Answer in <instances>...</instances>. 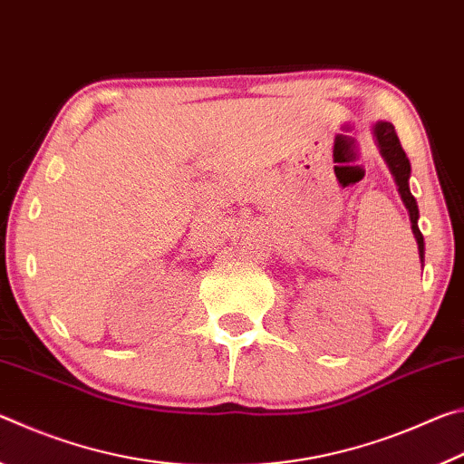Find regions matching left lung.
Instances as JSON below:
<instances>
[{
	"mask_svg": "<svg viewBox=\"0 0 464 464\" xmlns=\"http://www.w3.org/2000/svg\"><path fill=\"white\" fill-rule=\"evenodd\" d=\"M372 135H374V143L379 147V151L382 155V160L387 161V166L391 169L392 178H395L397 190L401 194V200L405 204L407 213H410V221H411V231L415 235V241H418V251H420V260L423 262V235L418 227V218H420V210H418V202H415L413 194L410 190V178H411V166L410 160L403 151L401 143H399V137L395 132V127L391 122L379 121L372 127Z\"/></svg>",
	"mask_w": 464,
	"mask_h": 464,
	"instance_id": "1",
	"label": "left lung"
}]
</instances>
